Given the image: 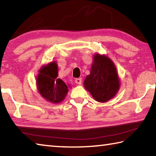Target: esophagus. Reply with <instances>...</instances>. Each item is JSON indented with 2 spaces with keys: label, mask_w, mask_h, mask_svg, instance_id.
<instances>
[{
  "label": "esophagus",
  "mask_w": 156,
  "mask_h": 156,
  "mask_svg": "<svg viewBox=\"0 0 156 156\" xmlns=\"http://www.w3.org/2000/svg\"><path fill=\"white\" fill-rule=\"evenodd\" d=\"M75 82H76V84H81V83H82V78H76V80H75Z\"/></svg>",
  "instance_id": "34e87169"
}]
</instances>
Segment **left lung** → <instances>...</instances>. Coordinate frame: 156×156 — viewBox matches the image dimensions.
Wrapping results in <instances>:
<instances>
[{
  "label": "left lung",
  "mask_w": 156,
  "mask_h": 156,
  "mask_svg": "<svg viewBox=\"0 0 156 156\" xmlns=\"http://www.w3.org/2000/svg\"><path fill=\"white\" fill-rule=\"evenodd\" d=\"M84 87L98 102H106L114 98L120 87L114 62L105 54H95L90 74L84 79Z\"/></svg>",
  "instance_id": "left-lung-1"
}]
</instances>
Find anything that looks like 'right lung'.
Returning a JSON list of instances; mask_svg holds the SVG:
<instances>
[{
    "mask_svg": "<svg viewBox=\"0 0 156 156\" xmlns=\"http://www.w3.org/2000/svg\"><path fill=\"white\" fill-rule=\"evenodd\" d=\"M58 67L56 61L42 66L36 78L37 89L42 97L51 103L63 101L68 93L70 84H67L58 76Z\"/></svg>",
    "mask_w": 156,
    "mask_h": 156,
    "instance_id": "right-lung-1",
    "label": "right lung"
}]
</instances>
